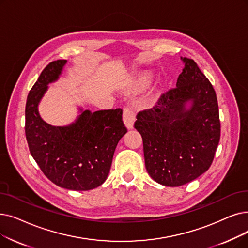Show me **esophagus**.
<instances>
[{"label":"esophagus","instance_id":"34e87169","mask_svg":"<svg viewBox=\"0 0 248 248\" xmlns=\"http://www.w3.org/2000/svg\"><path fill=\"white\" fill-rule=\"evenodd\" d=\"M123 118H124V123L125 126L128 128V130H131V128L134 127L135 113H134L133 108H132L131 106H125L124 107Z\"/></svg>","mask_w":248,"mask_h":248}]
</instances>
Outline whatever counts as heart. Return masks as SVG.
Wrapping results in <instances>:
<instances>
[{
	"label": "heart",
	"mask_w": 248,
	"mask_h": 248,
	"mask_svg": "<svg viewBox=\"0 0 248 248\" xmlns=\"http://www.w3.org/2000/svg\"><path fill=\"white\" fill-rule=\"evenodd\" d=\"M151 80V74L150 73H144L140 76L136 82V88L142 89L150 83Z\"/></svg>",
	"instance_id": "1"
}]
</instances>
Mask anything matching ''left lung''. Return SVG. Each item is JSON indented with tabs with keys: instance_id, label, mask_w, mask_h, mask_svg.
Instances as JSON below:
<instances>
[{
	"instance_id": "left-lung-1",
	"label": "left lung",
	"mask_w": 248,
	"mask_h": 248,
	"mask_svg": "<svg viewBox=\"0 0 248 248\" xmlns=\"http://www.w3.org/2000/svg\"><path fill=\"white\" fill-rule=\"evenodd\" d=\"M185 67L176 87L160 96L135 123L149 175L165 186H180L206 172L216 152L221 125L216 92L197 62Z\"/></svg>"
}]
</instances>
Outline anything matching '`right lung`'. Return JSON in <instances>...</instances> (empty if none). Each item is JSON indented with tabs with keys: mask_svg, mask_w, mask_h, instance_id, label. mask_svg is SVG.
Listing matches in <instances>:
<instances>
[{
	"mask_svg": "<svg viewBox=\"0 0 248 248\" xmlns=\"http://www.w3.org/2000/svg\"><path fill=\"white\" fill-rule=\"evenodd\" d=\"M66 63V60L48 63L31 88L25 107V135L32 157L50 181L71 190H90L106 180L115 148L127 131L121 108L91 112L80 107L75 122L63 126L42 120L39 102Z\"/></svg>",
	"mask_w": 248,
	"mask_h": 248,
	"instance_id": "right-lung-1",
	"label": "right lung"
}]
</instances>
